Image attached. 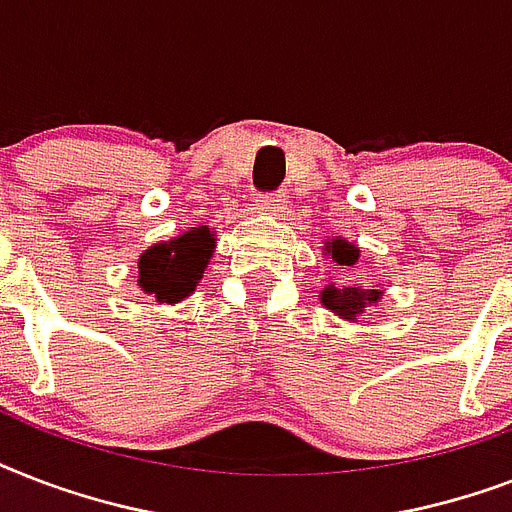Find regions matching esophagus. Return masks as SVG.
Here are the masks:
<instances>
[{
    "label": "esophagus",
    "mask_w": 512,
    "mask_h": 512,
    "mask_svg": "<svg viewBox=\"0 0 512 512\" xmlns=\"http://www.w3.org/2000/svg\"><path fill=\"white\" fill-rule=\"evenodd\" d=\"M257 209H263L268 215H279L287 209V196L284 193H260L257 196Z\"/></svg>",
    "instance_id": "obj_1"
}]
</instances>
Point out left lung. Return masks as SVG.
Masks as SVG:
<instances>
[{
  "mask_svg": "<svg viewBox=\"0 0 512 512\" xmlns=\"http://www.w3.org/2000/svg\"><path fill=\"white\" fill-rule=\"evenodd\" d=\"M327 255H332L337 265H356L358 263V247L350 244L345 239H329L327 247H324ZM321 303L324 308H329L332 313H337L340 319L356 321L361 313H366L372 305H377L382 300L380 289L369 287H356V284H329V287L321 289Z\"/></svg>",
  "mask_w": 512,
  "mask_h": 512,
  "instance_id": "left-lung-1",
  "label": "left lung"
}]
</instances>
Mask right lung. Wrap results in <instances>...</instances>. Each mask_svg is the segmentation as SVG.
<instances>
[{"label": "right lung", "mask_w": 512, "mask_h": 512, "mask_svg": "<svg viewBox=\"0 0 512 512\" xmlns=\"http://www.w3.org/2000/svg\"><path fill=\"white\" fill-rule=\"evenodd\" d=\"M215 252V231L199 225L193 231L148 247L138 260V284L159 303H180L196 289L209 257Z\"/></svg>", "instance_id": "add662e5"}]
</instances>
